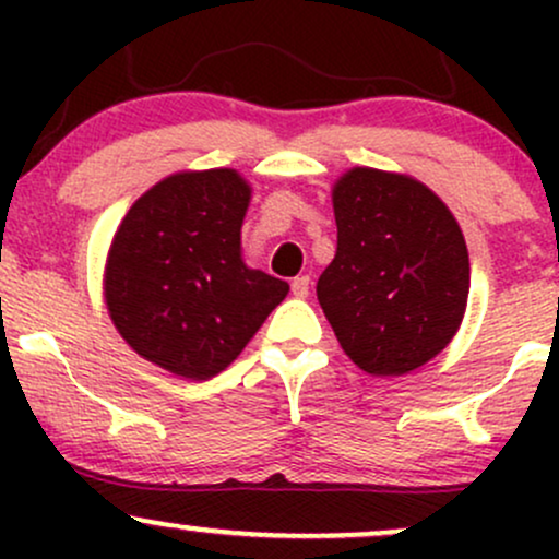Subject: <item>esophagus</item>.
Masks as SVG:
<instances>
[{
	"label": "esophagus",
	"mask_w": 559,
	"mask_h": 559,
	"mask_svg": "<svg viewBox=\"0 0 559 559\" xmlns=\"http://www.w3.org/2000/svg\"><path fill=\"white\" fill-rule=\"evenodd\" d=\"M292 294L297 299H305L310 294V275H299V278L292 281Z\"/></svg>",
	"instance_id": "1"
}]
</instances>
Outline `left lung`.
Here are the masks:
<instances>
[{"label": "left lung", "mask_w": 559, "mask_h": 559, "mask_svg": "<svg viewBox=\"0 0 559 559\" xmlns=\"http://www.w3.org/2000/svg\"><path fill=\"white\" fill-rule=\"evenodd\" d=\"M336 258L318 301L349 360L404 376L452 342L471 292L465 236L428 186L352 168L333 186Z\"/></svg>", "instance_id": "1"}]
</instances>
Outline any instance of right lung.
I'll return each instance as SVG.
<instances>
[{
	"instance_id": "1",
	"label": "right lung",
	"mask_w": 559,
	"mask_h": 559,
	"mask_svg": "<svg viewBox=\"0 0 559 559\" xmlns=\"http://www.w3.org/2000/svg\"><path fill=\"white\" fill-rule=\"evenodd\" d=\"M252 189L236 170L163 178L120 221L107 254L105 301L136 355L207 381L241 355L288 284L241 260Z\"/></svg>"
}]
</instances>
